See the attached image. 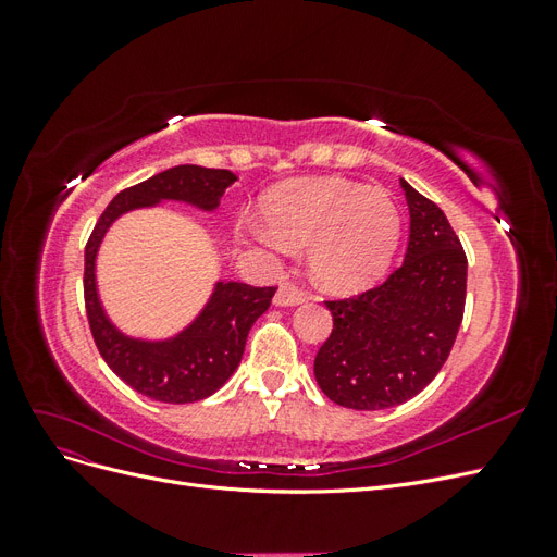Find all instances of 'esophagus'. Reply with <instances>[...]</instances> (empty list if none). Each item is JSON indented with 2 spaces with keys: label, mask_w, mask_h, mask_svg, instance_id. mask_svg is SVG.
<instances>
[{
  "label": "esophagus",
  "mask_w": 557,
  "mask_h": 557,
  "mask_svg": "<svg viewBox=\"0 0 557 557\" xmlns=\"http://www.w3.org/2000/svg\"><path fill=\"white\" fill-rule=\"evenodd\" d=\"M307 299H309V293L297 288V285H293V283H281V288L274 295V301L278 307H295Z\"/></svg>",
  "instance_id": "esophagus-1"
}]
</instances>
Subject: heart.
Here are the masks:
<instances>
[{
    "instance_id": "1",
    "label": "heart",
    "mask_w": 557,
    "mask_h": 557,
    "mask_svg": "<svg viewBox=\"0 0 557 557\" xmlns=\"http://www.w3.org/2000/svg\"><path fill=\"white\" fill-rule=\"evenodd\" d=\"M262 218L281 244L309 248L313 278L342 293L374 283L391 264L401 234L393 195L346 178L281 183L262 197ZM271 235L256 230L267 244H274Z\"/></svg>"
}]
</instances>
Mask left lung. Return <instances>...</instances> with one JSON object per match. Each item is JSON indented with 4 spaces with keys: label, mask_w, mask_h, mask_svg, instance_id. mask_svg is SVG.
<instances>
[{
    "label": "left lung",
    "mask_w": 557,
    "mask_h": 557,
    "mask_svg": "<svg viewBox=\"0 0 557 557\" xmlns=\"http://www.w3.org/2000/svg\"><path fill=\"white\" fill-rule=\"evenodd\" d=\"M411 227L401 267L376 288L327 299L332 334L313 374L334 404L391 409L440 374L458 336L467 297V256L444 211L401 181Z\"/></svg>",
    "instance_id": "obj_1"
}]
</instances>
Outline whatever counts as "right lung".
<instances>
[{
    "label": "right lung",
    "mask_w": 557,
    "mask_h": 557,
    "mask_svg": "<svg viewBox=\"0 0 557 557\" xmlns=\"http://www.w3.org/2000/svg\"><path fill=\"white\" fill-rule=\"evenodd\" d=\"M237 181L227 170H207L197 164H178L117 193L86 244L83 295L92 339L99 356L134 391L166 404H188L213 395L239 367L252 323L272 305L274 285L256 288L248 283H218L209 305L195 323L174 339L141 342L117 332L99 305L95 283V258L102 237L117 215L153 207L162 199L188 201L205 211L221 205L227 185Z\"/></svg>",
    "instance_id": "right-lung-1"
}]
</instances>
